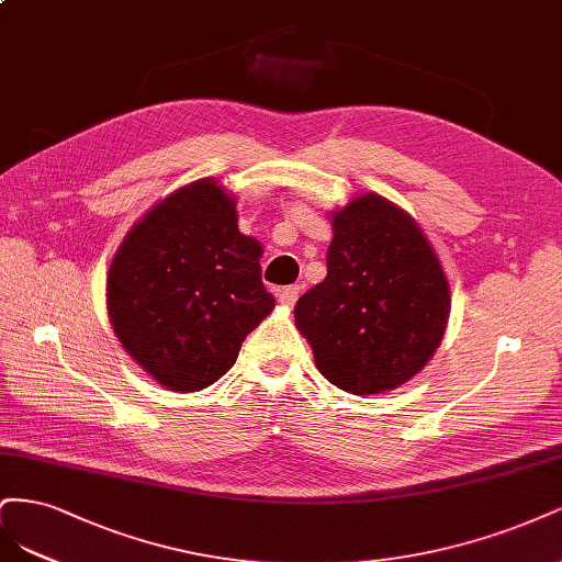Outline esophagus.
<instances>
[{
	"label": "esophagus",
	"mask_w": 562,
	"mask_h": 562,
	"mask_svg": "<svg viewBox=\"0 0 562 562\" xmlns=\"http://www.w3.org/2000/svg\"><path fill=\"white\" fill-rule=\"evenodd\" d=\"M301 296V286L299 284H289V286H282L278 292V299L282 305H294Z\"/></svg>",
	"instance_id": "obj_1"
}]
</instances>
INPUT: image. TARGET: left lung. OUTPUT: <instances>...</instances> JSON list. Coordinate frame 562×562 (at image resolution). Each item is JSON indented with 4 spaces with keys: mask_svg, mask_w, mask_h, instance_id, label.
<instances>
[{
    "mask_svg": "<svg viewBox=\"0 0 562 562\" xmlns=\"http://www.w3.org/2000/svg\"><path fill=\"white\" fill-rule=\"evenodd\" d=\"M327 278L305 292L296 329L315 364L350 394L404 385L437 352L450 315L439 257L413 216L378 193L331 214Z\"/></svg>",
    "mask_w": 562,
    "mask_h": 562,
    "instance_id": "left-lung-1",
    "label": "left lung"
}]
</instances>
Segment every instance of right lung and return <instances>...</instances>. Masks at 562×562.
Instances as JSON below:
<instances>
[{
  "label": "right lung",
  "instance_id": "obj_1",
  "mask_svg": "<svg viewBox=\"0 0 562 562\" xmlns=\"http://www.w3.org/2000/svg\"><path fill=\"white\" fill-rule=\"evenodd\" d=\"M261 243L238 231L235 198L212 177L177 189L125 235L106 276V311L137 364L172 392L216 383L276 307Z\"/></svg>",
  "mask_w": 562,
  "mask_h": 562
}]
</instances>
